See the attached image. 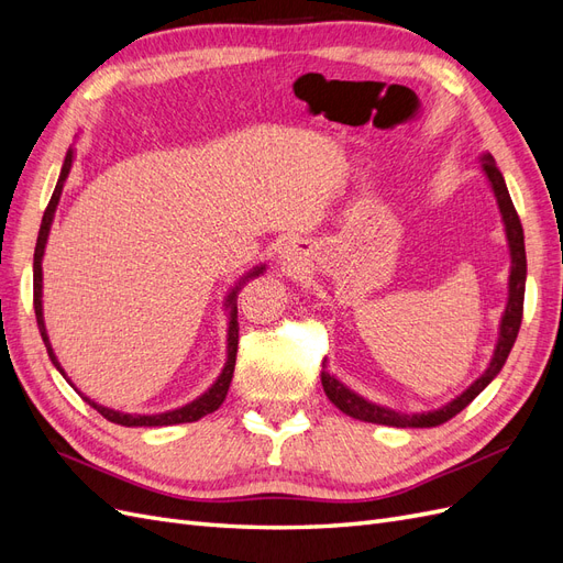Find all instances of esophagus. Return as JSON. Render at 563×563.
Instances as JSON below:
<instances>
[{
    "label": "esophagus",
    "mask_w": 563,
    "mask_h": 563,
    "mask_svg": "<svg viewBox=\"0 0 563 563\" xmlns=\"http://www.w3.org/2000/svg\"><path fill=\"white\" fill-rule=\"evenodd\" d=\"M279 263L284 265V269H298L300 265H302V246L300 244H296V242H291V244H286L284 249H282V255H279Z\"/></svg>",
    "instance_id": "34e87169"
}]
</instances>
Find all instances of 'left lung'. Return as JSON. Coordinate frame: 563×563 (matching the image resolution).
Returning a JSON list of instances; mask_svg holds the SVG:
<instances>
[{
    "label": "left lung",
    "mask_w": 563,
    "mask_h": 563,
    "mask_svg": "<svg viewBox=\"0 0 563 563\" xmlns=\"http://www.w3.org/2000/svg\"><path fill=\"white\" fill-rule=\"evenodd\" d=\"M484 172L488 176V183L493 187V195L498 199V207L503 213V223H505V232H507V242H509V253H512V272H509V300L507 308L500 321V338L496 352H493V360L488 364V368L484 371L482 378H476L463 395L455 397L451 404L437 408V411H428V413H397L391 408L371 404L364 397L354 395L352 389H347L343 383L335 380L331 373L327 371V360L321 364V385L327 397L340 408V411L364 420V422H376V424H389V428H437V424L451 420L453 416H457L463 411L465 406L472 404V399L479 395V391L498 376L500 368L505 366L509 350H512L519 327H521V317H523V291H526V249H523V228L521 220L517 216V209L512 203V197L507 192L505 178L500 174V168L496 166V159L490 155H484Z\"/></svg>",
    "instance_id": "1"
}]
</instances>
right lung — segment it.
Wrapping results in <instances>:
<instances>
[{
	"mask_svg": "<svg viewBox=\"0 0 563 563\" xmlns=\"http://www.w3.org/2000/svg\"><path fill=\"white\" fill-rule=\"evenodd\" d=\"M70 166H73V150H67L65 155V162H63V168H60V178L56 183V190L54 195H51V201L48 207L44 211V218H42V225H40V236H37V246H35V263H32V302H35V314H37V327H40V333H42V340L46 345V352H48V360L54 362V366L63 373L58 360L54 350H51V343H48V335H46V329H44V317H42V255H44V246H46V236H48V230H51V220H54V213H56V207H58V199H60V192H63V183L67 178V174H70ZM265 267H255L253 272H249V275L240 282V286L232 288V294L228 296V308H230V331H228V364L223 368V373H220V378L211 385L209 391H203V395L199 399H195L192 404H187L183 408H176V411H168V413H159V416H131V413H119V411H112V408H106V406H98L96 401L87 399L96 411L108 418L110 422H117V424H124V428H166V424H180V422H195L199 418H203L207 413H213L216 408L225 401V395L230 389V383H232V373H234V362H236V345H240V323H236V302H234V296L236 291H240L242 284L251 277H258L261 272ZM65 376V373H63Z\"/></svg>",
	"mask_w": 563,
	"mask_h": 563,
	"instance_id": "right-lung-1",
	"label": "right lung"
}]
</instances>
